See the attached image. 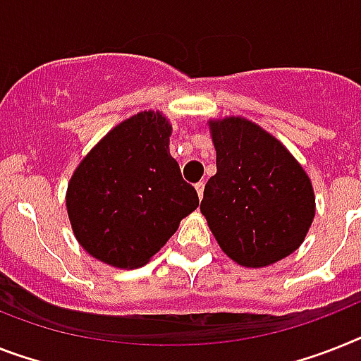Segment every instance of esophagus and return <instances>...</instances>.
Masks as SVG:
<instances>
[{
  "instance_id": "esophagus-1",
  "label": "esophagus",
  "mask_w": 361,
  "mask_h": 361,
  "mask_svg": "<svg viewBox=\"0 0 361 361\" xmlns=\"http://www.w3.org/2000/svg\"><path fill=\"white\" fill-rule=\"evenodd\" d=\"M195 190H197L199 199H202V193H204V183H197V184H195Z\"/></svg>"
}]
</instances>
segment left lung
<instances>
[{
  "instance_id": "1",
  "label": "left lung",
  "mask_w": 361,
  "mask_h": 361,
  "mask_svg": "<svg viewBox=\"0 0 361 361\" xmlns=\"http://www.w3.org/2000/svg\"><path fill=\"white\" fill-rule=\"evenodd\" d=\"M217 173L201 214L221 251L243 267H266L297 251L315 216L312 180L281 140L228 116L210 120Z\"/></svg>"
}]
</instances>
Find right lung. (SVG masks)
Masks as SVG:
<instances>
[{
    "label": "right lung",
    "mask_w": 361,
    "mask_h": 361,
    "mask_svg": "<svg viewBox=\"0 0 361 361\" xmlns=\"http://www.w3.org/2000/svg\"><path fill=\"white\" fill-rule=\"evenodd\" d=\"M171 123L144 110L90 149L71 175L66 210L79 245L120 269L145 266L199 207L169 154Z\"/></svg>",
    "instance_id": "right-lung-1"
}]
</instances>
